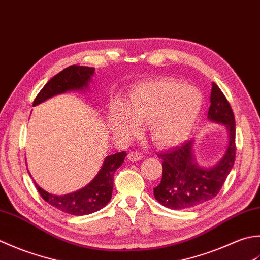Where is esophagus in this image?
I'll list each match as a JSON object with an SVG mask.
<instances>
[{"instance_id": "1", "label": "esophagus", "mask_w": 260, "mask_h": 260, "mask_svg": "<svg viewBox=\"0 0 260 260\" xmlns=\"http://www.w3.org/2000/svg\"><path fill=\"white\" fill-rule=\"evenodd\" d=\"M142 156L140 152H137V151H132V152H130L129 155H128V159L130 160V161H139L140 159H142Z\"/></svg>"}]
</instances>
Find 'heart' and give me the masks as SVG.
Wrapping results in <instances>:
<instances>
[{
  "mask_svg": "<svg viewBox=\"0 0 260 260\" xmlns=\"http://www.w3.org/2000/svg\"><path fill=\"white\" fill-rule=\"evenodd\" d=\"M202 95L176 79L140 83L131 89L124 108L114 104L110 121L116 134L135 138L148 124L151 140L159 147H174L189 137L202 110Z\"/></svg>",
  "mask_w": 260,
  "mask_h": 260,
  "instance_id": "obj_1",
  "label": "heart"
}]
</instances>
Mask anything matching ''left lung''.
Wrapping results in <instances>:
<instances>
[{"label": "left lung", "instance_id": "obj_1", "mask_svg": "<svg viewBox=\"0 0 260 260\" xmlns=\"http://www.w3.org/2000/svg\"><path fill=\"white\" fill-rule=\"evenodd\" d=\"M211 105L208 118L222 123L229 132V145L222 159L212 168H201L193 156V140L162 152V177L153 188L155 199L173 210L192 209L214 199L236 160V122L234 111L224 94L215 83L212 84Z\"/></svg>", "mask_w": 260, "mask_h": 260}]
</instances>
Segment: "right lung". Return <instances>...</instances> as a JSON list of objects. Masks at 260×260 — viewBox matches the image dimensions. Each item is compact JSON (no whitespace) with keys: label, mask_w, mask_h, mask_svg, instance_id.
<instances>
[{"label":"right lung","mask_w":260,"mask_h":260,"mask_svg":"<svg viewBox=\"0 0 260 260\" xmlns=\"http://www.w3.org/2000/svg\"><path fill=\"white\" fill-rule=\"evenodd\" d=\"M95 68L72 65L52 77L42 87L34 101V107L54 95L65 93L71 89H84L94 74ZM125 151L116 152L105 158L102 168L93 181L82 189L67 195H52L36 185V188L47 203L72 215L91 214L104 208L112 197L114 173L124 161Z\"/></svg>","instance_id":"1"}]
</instances>
